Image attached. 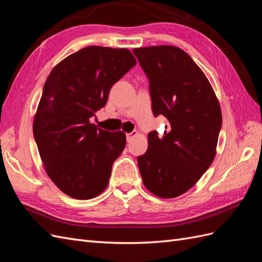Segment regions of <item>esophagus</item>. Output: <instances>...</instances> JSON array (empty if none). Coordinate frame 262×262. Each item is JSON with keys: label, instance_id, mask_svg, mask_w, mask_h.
I'll use <instances>...</instances> for the list:
<instances>
[{"label": "esophagus", "instance_id": "esophagus-1", "mask_svg": "<svg viewBox=\"0 0 262 262\" xmlns=\"http://www.w3.org/2000/svg\"><path fill=\"white\" fill-rule=\"evenodd\" d=\"M137 134H138L137 131H133V132H131V133H128V134H126V141L131 142L134 137H137Z\"/></svg>", "mask_w": 262, "mask_h": 262}]
</instances>
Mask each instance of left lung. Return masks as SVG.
Listing matches in <instances>:
<instances>
[{
	"label": "left lung",
	"mask_w": 262,
	"mask_h": 262,
	"mask_svg": "<svg viewBox=\"0 0 262 262\" xmlns=\"http://www.w3.org/2000/svg\"><path fill=\"white\" fill-rule=\"evenodd\" d=\"M149 83L155 117L168 120L162 137L147 134L148 147L138 157L144 186L170 199L193 187L216 154L222 113L212 86L194 61L173 46L132 50Z\"/></svg>",
	"instance_id": "obj_1"
}]
</instances>
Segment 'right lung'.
I'll list each match as a JSON object with an SVG mask.
<instances>
[{
    "mask_svg": "<svg viewBox=\"0 0 262 262\" xmlns=\"http://www.w3.org/2000/svg\"><path fill=\"white\" fill-rule=\"evenodd\" d=\"M137 64L128 49L90 46L55 66L45 83L33 131L45 169L62 192L78 200L106 189L125 147L122 131L90 122L113 85Z\"/></svg>",
    "mask_w": 262,
    "mask_h": 262,
    "instance_id": "add662e5",
    "label": "right lung"
}]
</instances>
